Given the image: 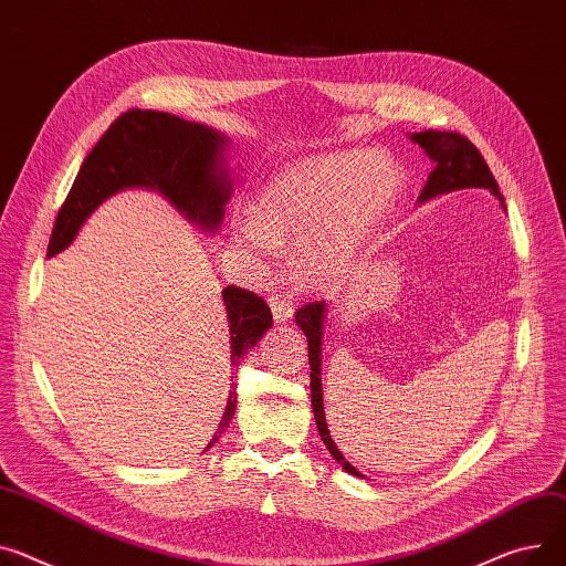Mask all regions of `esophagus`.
<instances>
[{
	"label": "esophagus",
	"instance_id": "1",
	"mask_svg": "<svg viewBox=\"0 0 566 566\" xmlns=\"http://www.w3.org/2000/svg\"><path fill=\"white\" fill-rule=\"evenodd\" d=\"M270 308H272V315H274V322L281 324V322H287L294 313V306L292 301L287 296H281V294H272L270 298Z\"/></svg>",
	"mask_w": 566,
	"mask_h": 566
}]
</instances>
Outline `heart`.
Listing matches in <instances>:
<instances>
[{
  "label": "heart",
  "instance_id": "heart-1",
  "mask_svg": "<svg viewBox=\"0 0 566 566\" xmlns=\"http://www.w3.org/2000/svg\"><path fill=\"white\" fill-rule=\"evenodd\" d=\"M399 188L401 167L380 149L313 156L260 188L231 235L260 274L276 265L281 244L296 242L303 274L326 283L354 265Z\"/></svg>",
  "mask_w": 566,
  "mask_h": 566
}]
</instances>
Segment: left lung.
Here are the masks:
<instances>
[{"label":"left lung","mask_w":566,"mask_h":566,"mask_svg":"<svg viewBox=\"0 0 566 566\" xmlns=\"http://www.w3.org/2000/svg\"><path fill=\"white\" fill-rule=\"evenodd\" d=\"M412 143H417L428 158L434 163V169L428 174V181L419 195V201H428L438 195L462 190V188H485L492 195L499 197L501 206L505 208V201L499 192L494 174L490 171L485 158L481 156L464 136L455 132H421L410 136ZM326 301H315L308 303L296 311V324L301 331L308 337V363H311V399H313V412L317 421V430L322 434V442L331 451V455L342 464L346 473L360 475L363 473L352 464L346 462L342 451L331 438V430L326 426V415H324V399H322V328L326 319Z\"/></svg>","instance_id":"8db88e82"}]
</instances>
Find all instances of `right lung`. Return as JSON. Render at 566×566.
I'll return each instance as SVG.
<instances>
[{"label": "right lung", "mask_w": 566, "mask_h": 566, "mask_svg": "<svg viewBox=\"0 0 566 566\" xmlns=\"http://www.w3.org/2000/svg\"><path fill=\"white\" fill-rule=\"evenodd\" d=\"M227 145V136L217 134L214 128L177 115L143 108L122 113L85 156L59 210L48 255L70 247L93 210L126 188L156 190L190 222L214 231L222 224L224 206L233 192L229 171L222 165ZM222 298L229 317L231 365H238L260 342V335L272 328V311L255 292L235 285L224 287ZM235 406L238 399L231 392L208 447L229 428Z\"/></svg>", "instance_id": "add662e5"}]
</instances>
